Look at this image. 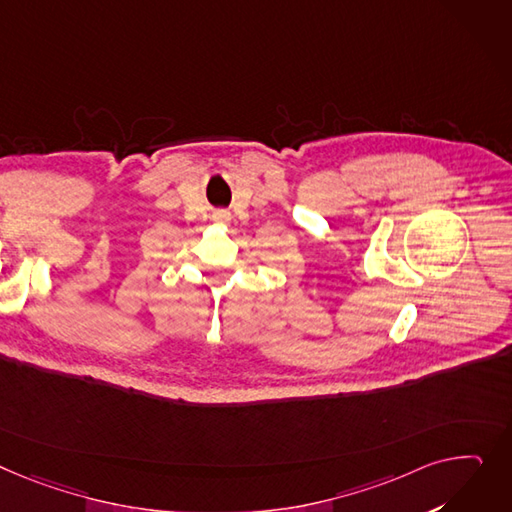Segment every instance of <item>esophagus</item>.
<instances>
[{
    "label": "esophagus",
    "instance_id": "esophagus-1",
    "mask_svg": "<svg viewBox=\"0 0 512 512\" xmlns=\"http://www.w3.org/2000/svg\"><path fill=\"white\" fill-rule=\"evenodd\" d=\"M214 220H216V222H222V224H228V222H230V214H228V212H216V214H214Z\"/></svg>",
    "mask_w": 512,
    "mask_h": 512
}]
</instances>
